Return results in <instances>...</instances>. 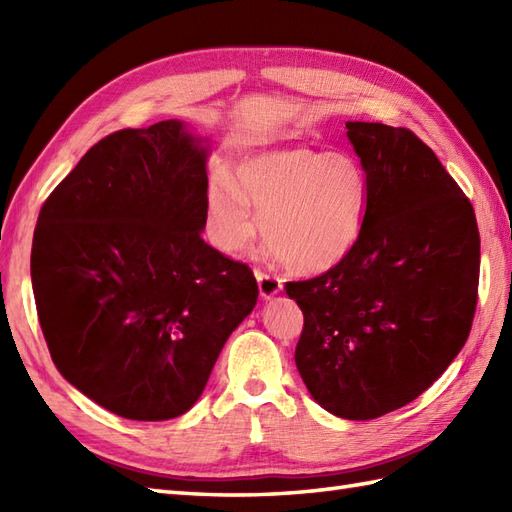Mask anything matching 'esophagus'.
<instances>
[{
	"instance_id": "34e87169",
	"label": "esophagus",
	"mask_w": 512,
	"mask_h": 512,
	"mask_svg": "<svg viewBox=\"0 0 512 512\" xmlns=\"http://www.w3.org/2000/svg\"><path fill=\"white\" fill-rule=\"evenodd\" d=\"M257 284H259V295L262 299H273L281 292V279L268 273H257Z\"/></svg>"
}]
</instances>
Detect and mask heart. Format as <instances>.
Masks as SVG:
<instances>
[{"instance_id": "heart-1", "label": "heart", "mask_w": 512, "mask_h": 512, "mask_svg": "<svg viewBox=\"0 0 512 512\" xmlns=\"http://www.w3.org/2000/svg\"><path fill=\"white\" fill-rule=\"evenodd\" d=\"M259 228L290 270L317 275L343 264L365 231L369 178L341 151L281 147L244 156L206 184V237L226 255L244 253Z\"/></svg>"}]
</instances>
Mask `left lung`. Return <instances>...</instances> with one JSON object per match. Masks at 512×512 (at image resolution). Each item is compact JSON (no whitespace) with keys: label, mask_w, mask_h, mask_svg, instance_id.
<instances>
[{"label":"left lung","mask_w":512,"mask_h":512,"mask_svg":"<svg viewBox=\"0 0 512 512\" xmlns=\"http://www.w3.org/2000/svg\"><path fill=\"white\" fill-rule=\"evenodd\" d=\"M345 127L369 178L363 237L286 295L303 312L295 363L310 396L339 418L374 420L429 389L469 339L480 233L469 198L416 134Z\"/></svg>","instance_id":"8db88e82"}]
</instances>
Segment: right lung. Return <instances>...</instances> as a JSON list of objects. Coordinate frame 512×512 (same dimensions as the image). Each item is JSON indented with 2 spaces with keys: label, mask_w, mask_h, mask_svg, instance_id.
I'll return each mask as SVG.
<instances>
[{
  "label": "right lung",
  "mask_w": 512,
  "mask_h": 512,
  "mask_svg": "<svg viewBox=\"0 0 512 512\" xmlns=\"http://www.w3.org/2000/svg\"><path fill=\"white\" fill-rule=\"evenodd\" d=\"M206 140L182 121L99 140L41 206L30 277L61 376L127 420H171L206 387L257 281L202 239Z\"/></svg>",
  "instance_id": "obj_1"
}]
</instances>
